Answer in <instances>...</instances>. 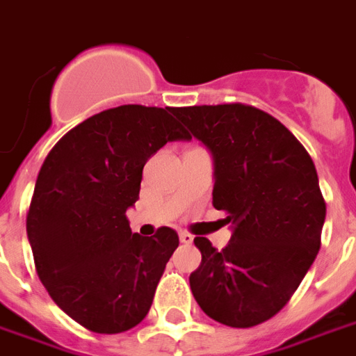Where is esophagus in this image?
<instances>
[{"label":"esophagus","instance_id":"obj_1","mask_svg":"<svg viewBox=\"0 0 356 356\" xmlns=\"http://www.w3.org/2000/svg\"><path fill=\"white\" fill-rule=\"evenodd\" d=\"M179 239H181V243L191 245L192 241H194V236H192V234H188V232H181V234H179Z\"/></svg>","mask_w":356,"mask_h":356}]
</instances>
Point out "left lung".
<instances>
[{
	"instance_id": "8db88e82",
	"label": "left lung",
	"mask_w": 356,
	"mask_h": 356,
	"mask_svg": "<svg viewBox=\"0 0 356 356\" xmlns=\"http://www.w3.org/2000/svg\"><path fill=\"white\" fill-rule=\"evenodd\" d=\"M173 113L211 151L213 205L232 225L222 251L194 239L202 264L191 273L192 294L220 325H260L285 307L321 249L326 204L315 164L277 118L252 105Z\"/></svg>"
}]
</instances>
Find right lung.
<instances>
[{"mask_svg":"<svg viewBox=\"0 0 356 356\" xmlns=\"http://www.w3.org/2000/svg\"><path fill=\"white\" fill-rule=\"evenodd\" d=\"M175 107L120 105L60 139L44 158L26 230L35 270L51 298L79 325L118 334L151 309L177 232L131 234L143 165L168 141L191 139Z\"/></svg>","mask_w":356,"mask_h":356,"instance_id":"add662e5","label":"right lung"}]
</instances>
